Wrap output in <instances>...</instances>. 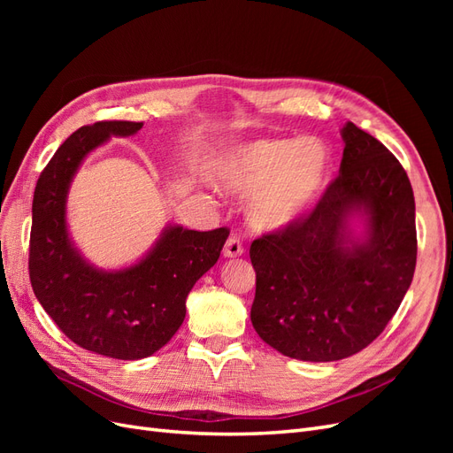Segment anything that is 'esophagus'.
<instances>
[{
  "instance_id": "obj_1",
  "label": "esophagus",
  "mask_w": 453,
  "mask_h": 453,
  "mask_svg": "<svg viewBox=\"0 0 453 453\" xmlns=\"http://www.w3.org/2000/svg\"><path fill=\"white\" fill-rule=\"evenodd\" d=\"M243 253V245H242V240L238 236H230L225 243V250H223V255L226 258H236Z\"/></svg>"
}]
</instances>
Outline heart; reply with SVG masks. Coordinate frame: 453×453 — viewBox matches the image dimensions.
I'll list each match as a JSON object with an SVG mask.
<instances>
[{"label":"heart","mask_w":453,"mask_h":453,"mask_svg":"<svg viewBox=\"0 0 453 453\" xmlns=\"http://www.w3.org/2000/svg\"><path fill=\"white\" fill-rule=\"evenodd\" d=\"M331 168L326 149L313 140H258L219 155L211 177L230 195H253L250 221L265 232L296 225L321 195Z\"/></svg>","instance_id":"1"}]
</instances>
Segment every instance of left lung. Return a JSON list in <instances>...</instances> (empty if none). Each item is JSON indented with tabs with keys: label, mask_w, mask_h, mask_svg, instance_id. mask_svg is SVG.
Returning <instances> with one entry per match:
<instances>
[{
	"label": "left lung",
	"mask_w": 453,
	"mask_h": 453,
	"mask_svg": "<svg viewBox=\"0 0 453 453\" xmlns=\"http://www.w3.org/2000/svg\"><path fill=\"white\" fill-rule=\"evenodd\" d=\"M336 180L289 228L251 243V323L291 359H346L374 342L399 310L416 270V203L401 162L346 122ZM365 219L363 237L349 221Z\"/></svg>",
	"instance_id": "8db88e82"
}]
</instances>
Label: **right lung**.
I'll return each mask as SVG.
<instances>
[{
  "mask_svg": "<svg viewBox=\"0 0 453 453\" xmlns=\"http://www.w3.org/2000/svg\"><path fill=\"white\" fill-rule=\"evenodd\" d=\"M143 122L102 120L79 128L41 172L30 234V281L39 304L83 349L111 359H143L166 346L185 319V300L221 255L228 228L208 232L170 225L140 263L98 270L67 234L65 200L85 157L111 135Z\"/></svg>",
  "mask_w": 453,
  "mask_h": 453,
  "instance_id": "obj_1",
  "label": "right lung"
}]
</instances>
